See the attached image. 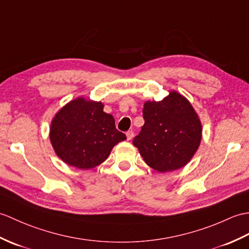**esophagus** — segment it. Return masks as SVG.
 Here are the masks:
<instances>
[{"label":"esophagus","mask_w":249,"mask_h":249,"mask_svg":"<svg viewBox=\"0 0 249 249\" xmlns=\"http://www.w3.org/2000/svg\"><path fill=\"white\" fill-rule=\"evenodd\" d=\"M134 136H135V134H134V131H132V130H129V131L126 132V137H127V140H128V141L132 140Z\"/></svg>","instance_id":"obj_1"}]
</instances>
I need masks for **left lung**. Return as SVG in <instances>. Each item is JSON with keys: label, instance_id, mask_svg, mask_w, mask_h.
<instances>
[{"label": "left lung", "instance_id": "8db88e82", "mask_svg": "<svg viewBox=\"0 0 249 249\" xmlns=\"http://www.w3.org/2000/svg\"><path fill=\"white\" fill-rule=\"evenodd\" d=\"M143 118L145 122L132 143L147 165L165 173L180 169L192 159L203 129L186 97L172 91L162 101H147Z\"/></svg>", "mask_w": 249, "mask_h": 249}]
</instances>
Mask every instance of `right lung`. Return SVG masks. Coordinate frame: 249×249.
<instances>
[{
  "label": "right lung",
  "instance_id": "right-lung-1",
  "mask_svg": "<svg viewBox=\"0 0 249 249\" xmlns=\"http://www.w3.org/2000/svg\"><path fill=\"white\" fill-rule=\"evenodd\" d=\"M101 102L84 97L68 103L51 123L50 139L56 155L80 170L100 165L115 144L126 136L115 128L111 114L104 112Z\"/></svg>",
  "mask_w": 249,
  "mask_h": 249
}]
</instances>
